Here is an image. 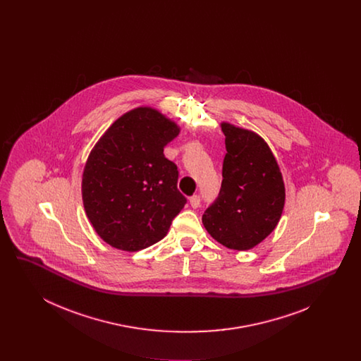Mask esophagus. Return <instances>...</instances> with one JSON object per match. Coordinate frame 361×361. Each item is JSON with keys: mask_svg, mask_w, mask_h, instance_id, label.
Instances as JSON below:
<instances>
[{"mask_svg": "<svg viewBox=\"0 0 361 361\" xmlns=\"http://www.w3.org/2000/svg\"><path fill=\"white\" fill-rule=\"evenodd\" d=\"M189 204L192 208H197L200 206V196L199 195H193L189 197Z\"/></svg>", "mask_w": 361, "mask_h": 361, "instance_id": "esophagus-1", "label": "esophagus"}]
</instances>
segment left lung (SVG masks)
<instances>
[{
  "label": "left lung",
  "mask_w": 361,
  "mask_h": 361,
  "mask_svg": "<svg viewBox=\"0 0 361 361\" xmlns=\"http://www.w3.org/2000/svg\"><path fill=\"white\" fill-rule=\"evenodd\" d=\"M224 155L222 187L203 214L214 240L228 249L249 250L279 224L286 190L269 146L256 133L222 123Z\"/></svg>",
  "instance_id": "8db88e82"
}]
</instances>
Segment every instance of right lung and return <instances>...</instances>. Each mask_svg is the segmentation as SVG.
Instances as JSON below:
<instances>
[{
  "instance_id": "obj_1",
  "label": "right lung",
  "mask_w": 361,
  "mask_h": 361,
  "mask_svg": "<svg viewBox=\"0 0 361 361\" xmlns=\"http://www.w3.org/2000/svg\"><path fill=\"white\" fill-rule=\"evenodd\" d=\"M180 128L158 111L124 114L86 161L82 200L96 233L111 246L137 252L162 240L187 204L177 189V165L164 147Z\"/></svg>"
}]
</instances>
